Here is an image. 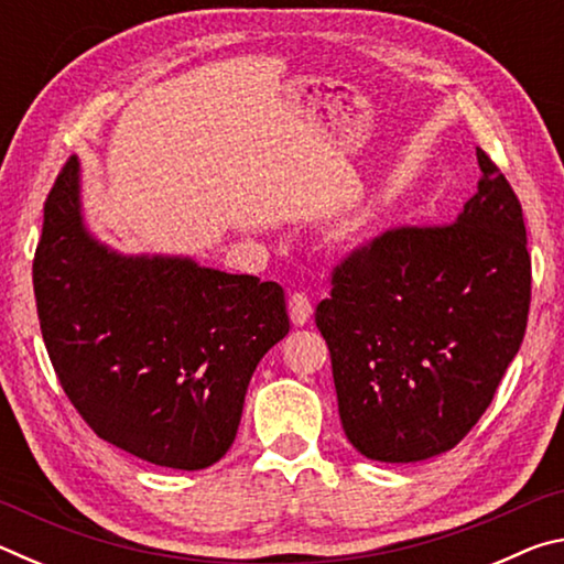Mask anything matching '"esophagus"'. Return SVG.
Returning <instances> with one entry per match:
<instances>
[{"instance_id": "obj_1", "label": "esophagus", "mask_w": 564, "mask_h": 564, "mask_svg": "<svg viewBox=\"0 0 564 564\" xmlns=\"http://www.w3.org/2000/svg\"><path fill=\"white\" fill-rule=\"evenodd\" d=\"M289 313H291V321L295 323V326H305V323L311 321V313H313V305H311L308 295H305V293H291Z\"/></svg>"}]
</instances>
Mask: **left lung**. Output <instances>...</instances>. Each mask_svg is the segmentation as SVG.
<instances>
[{"instance_id": "1", "label": "left lung", "mask_w": 564, "mask_h": 564, "mask_svg": "<svg viewBox=\"0 0 564 564\" xmlns=\"http://www.w3.org/2000/svg\"><path fill=\"white\" fill-rule=\"evenodd\" d=\"M477 164V191L453 224L393 228L352 251L316 308L343 431L370 460L451 451L520 350L530 311L522 208L482 149Z\"/></svg>"}]
</instances>
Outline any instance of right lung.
I'll use <instances>...</instances> for the list:
<instances>
[{
  "instance_id": "obj_1",
  "label": "right lung",
  "mask_w": 564,
  "mask_h": 564,
  "mask_svg": "<svg viewBox=\"0 0 564 564\" xmlns=\"http://www.w3.org/2000/svg\"><path fill=\"white\" fill-rule=\"evenodd\" d=\"M32 273L56 378L101 441L174 470L221 460L256 366L291 328L279 283L113 251L84 224L76 156L46 196Z\"/></svg>"
}]
</instances>
